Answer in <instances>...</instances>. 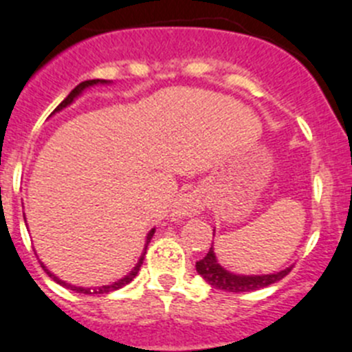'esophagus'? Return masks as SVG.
Wrapping results in <instances>:
<instances>
[{
	"label": "esophagus",
	"instance_id": "34e87169",
	"mask_svg": "<svg viewBox=\"0 0 352 352\" xmlns=\"http://www.w3.org/2000/svg\"><path fill=\"white\" fill-rule=\"evenodd\" d=\"M199 212H203V198L198 191H191L186 192V195H180L175 199L172 215L177 217V219H184V217L198 215Z\"/></svg>",
	"mask_w": 352,
	"mask_h": 352
}]
</instances>
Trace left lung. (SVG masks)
Returning a JSON list of instances; mask_svg holds the SVG:
<instances>
[{
	"mask_svg": "<svg viewBox=\"0 0 352 352\" xmlns=\"http://www.w3.org/2000/svg\"><path fill=\"white\" fill-rule=\"evenodd\" d=\"M215 231V229H213ZM294 265L283 269L280 272H272V274H261V276H243L234 274V272L228 271L219 264L215 257L213 248H210L208 254L196 262V271L201 276L203 280L213 288L224 292H232V294H243V292H254L261 290V288L269 287V285L276 283V281L283 280L285 276L292 271Z\"/></svg>",
	"mask_w": 352,
	"mask_h": 352,
	"instance_id": "1",
	"label": "left lung"
}]
</instances>
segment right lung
<instances>
[{"mask_svg": "<svg viewBox=\"0 0 352 352\" xmlns=\"http://www.w3.org/2000/svg\"><path fill=\"white\" fill-rule=\"evenodd\" d=\"M98 83H100V85H106V83H111V81H107V80H88V81H83V83L78 85V87L74 88V90H72L71 94H69L67 97H65L64 100H62L57 107H55L54 113H58V111H62V109H64V107H67L69 104H72V102H74V98L80 97V95L83 94V90H87V88L94 87V85H98ZM154 231H156V229H151L149 234H147V238H146V246H144V252H142V255H140V258H139V262H137L135 267L131 269V271L128 272V274L124 276V278H121V280L114 281V283H111V285H104V287H97V288H83V287H76V285L65 283V281L58 280L57 276H55L54 272L48 271V269L45 267V265H43V264H41V267L45 269V272H47V274L50 276L52 280L57 281L58 285H62V287L69 288V290H72V292H78V294H87V295H102V294H109V292L118 290V288H123L124 285H128V283H130L131 280H133V278H135L137 272L140 271V265H142V262H144V255H146L147 245H149L151 238H153V236H154Z\"/></svg>", "mask_w": 352, "mask_h": 352, "instance_id": "obj_1", "label": "right lung"}]
</instances>
